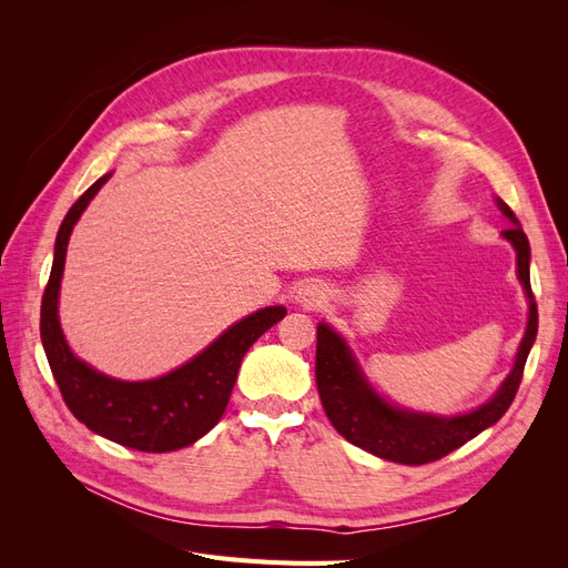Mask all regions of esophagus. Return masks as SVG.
Listing matches in <instances>:
<instances>
[{"label": "esophagus", "mask_w": 568, "mask_h": 568, "mask_svg": "<svg viewBox=\"0 0 568 568\" xmlns=\"http://www.w3.org/2000/svg\"><path fill=\"white\" fill-rule=\"evenodd\" d=\"M296 301L305 307V311H317L322 303H326V291L322 284L313 282V284H305L303 288H298Z\"/></svg>", "instance_id": "34e87169"}]
</instances>
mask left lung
<instances>
[{
  "label": "left lung",
  "mask_w": 568,
  "mask_h": 568,
  "mask_svg": "<svg viewBox=\"0 0 568 568\" xmlns=\"http://www.w3.org/2000/svg\"><path fill=\"white\" fill-rule=\"evenodd\" d=\"M497 205H500V211L511 222V227H507L503 236L517 251V274L528 298V324L511 372L507 374L500 390L486 405L455 417L424 415V412H409L398 405H390L369 386L365 374L359 372V365L355 363L346 341L329 324H317L315 379L320 400L336 432L357 445V448L398 464L436 462L462 448L464 443L476 438L480 432H486L509 409L521 384L526 357L538 334V305L530 291L528 236L524 234L509 205L500 199H497Z\"/></svg>",
  "instance_id": "left-lung-1"
}]
</instances>
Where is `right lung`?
Returning a JSON list of instances; mask_svg holds the SVG:
<instances>
[{
    "label": "right lung",
    "instance_id": "add662e5",
    "mask_svg": "<svg viewBox=\"0 0 568 568\" xmlns=\"http://www.w3.org/2000/svg\"><path fill=\"white\" fill-rule=\"evenodd\" d=\"M111 178H99L63 217L54 265L42 296L40 336L51 374L68 409L90 432L142 453H170L196 443L220 422L236 382L242 359L253 343L284 315V305L263 307L222 332L209 348L186 365L149 382H120L92 369L68 348L59 324V288L68 239L82 211Z\"/></svg>",
    "mask_w": 568,
    "mask_h": 568
}]
</instances>
